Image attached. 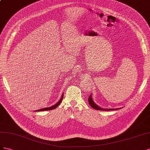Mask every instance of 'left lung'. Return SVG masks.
I'll return each instance as SVG.
<instances>
[{
  "label": "left lung",
  "instance_id": "obj_1",
  "mask_svg": "<svg viewBox=\"0 0 150 150\" xmlns=\"http://www.w3.org/2000/svg\"><path fill=\"white\" fill-rule=\"evenodd\" d=\"M88 100L89 104L91 105V106L92 107V108H93L94 109H96V110H114L113 109H102L101 108H100V107H99L97 104H96L95 103H94V102L93 101V100L92 99V95H91H91H90Z\"/></svg>",
  "mask_w": 150,
  "mask_h": 150
}]
</instances>
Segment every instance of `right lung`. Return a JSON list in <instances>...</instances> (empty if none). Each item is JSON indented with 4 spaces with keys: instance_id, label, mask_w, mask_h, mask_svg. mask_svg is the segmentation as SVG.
<instances>
[{
    "instance_id": "add662e5",
    "label": "right lung",
    "mask_w": 150,
    "mask_h": 150,
    "mask_svg": "<svg viewBox=\"0 0 150 150\" xmlns=\"http://www.w3.org/2000/svg\"><path fill=\"white\" fill-rule=\"evenodd\" d=\"M63 94L62 95V97H61V99H60V100H59L57 103L56 104H54V105H53V106H51V107H50V108H43V109H39V110H37L36 111H43V110H53V109H55V108H57V107L59 105V104L61 103V102H62V100H63Z\"/></svg>"
}]
</instances>
